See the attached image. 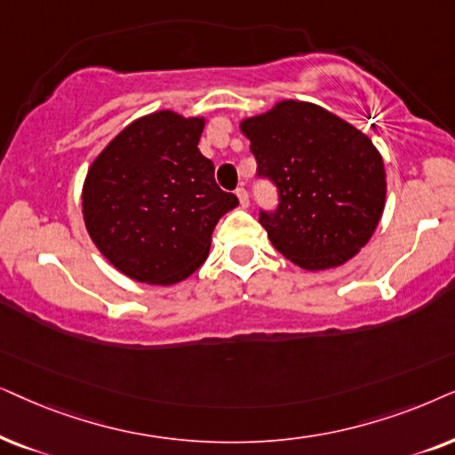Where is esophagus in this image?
I'll return each instance as SVG.
<instances>
[{
	"label": "esophagus",
	"mask_w": 455,
	"mask_h": 455,
	"mask_svg": "<svg viewBox=\"0 0 455 455\" xmlns=\"http://www.w3.org/2000/svg\"><path fill=\"white\" fill-rule=\"evenodd\" d=\"M237 197H239V204H241V208H247V205H250V196H247V191L243 189V187H239L237 191Z\"/></svg>",
	"instance_id": "obj_1"
}]
</instances>
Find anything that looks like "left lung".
I'll return each mask as SVG.
<instances>
[{
  "label": "left lung",
  "instance_id": "obj_1",
  "mask_svg": "<svg viewBox=\"0 0 455 455\" xmlns=\"http://www.w3.org/2000/svg\"><path fill=\"white\" fill-rule=\"evenodd\" d=\"M258 177L276 187L259 224L276 251L306 270L347 262L368 243L385 208L383 157L364 132L324 108L281 101L247 118Z\"/></svg>",
  "mask_w": 455,
  "mask_h": 455
}]
</instances>
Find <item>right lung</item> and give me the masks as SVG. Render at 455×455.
Returning a JSON list of instances; mask_svg holds the SVG:
<instances>
[{"instance_id":"obj_1","label":"right lung","mask_w":455,"mask_h":455,"mask_svg":"<svg viewBox=\"0 0 455 455\" xmlns=\"http://www.w3.org/2000/svg\"><path fill=\"white\" fill-rule=\"evenodd\" d=\"M204 118L156 112L95 157L83 187L84 227L123 275L172 284L205 262L216 222L239 199L197 149Z\"/></svg>"}]
</instances>
